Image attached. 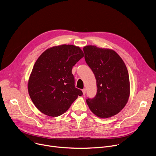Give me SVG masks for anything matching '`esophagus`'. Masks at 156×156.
Returning a JSON list of instances; mask_svg holds the SVG:
<instances>
[{
	"mask_svg": "<svg viewBox=\"0 0 156 156\" xmlns=\"http://www.w3.org/2000/svg\"><path fill=\"white\" fill-rule=\"evenodd\" d=\"M82 91H83V95H85V94H86V89H83V90H82Z\"/></svg>",
	"mask_w": 156,
	"mask_h": 156,
	"instance_id": "1",
	"label": "esophagus"
}]
</instances>
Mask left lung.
I'll return each mask as SVG.
<instances>
[{
    "instance_id": "obj_1",
    "label": "left lung",
    "mask_w": 156,
    "mask_h": 156,
    "mask_svg": "<svg viewBox=\"0 0 156 156\" xmlns=\"http://www.w3.org/2000/svg\"><path fill=\"white\" fill-rule=\"evenodd\" d=\"M86 63L94 74L97 93L86 99L92 112L100 118L117 114L126 104L129 96V80L126 66L114 51L87 46L83 48Z\"/></svg>"
}]
</instances>
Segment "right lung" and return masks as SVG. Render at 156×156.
Here are the masks:
<instances>
[{
  "label": "right lung",
  "instance_id": "obj_1",
  "mask_svg": "<svg viewBox=\"0 0 156 156\" xmlns=\"http://www.w3.org/2000/svg\"><path fill=\"white\" fill-rule=\"evenodd\" d=\"M83 56L79 47L64 44L47 49L37 58L30 76L28 93L42 113L61 115L83 95L75 87L72 70Z\"/></svg>",
  "mask_w": 156,
  "mask_h": 156
}]
</instances>
